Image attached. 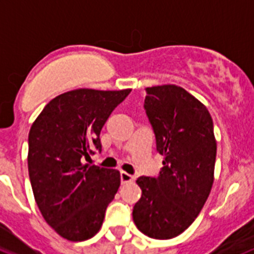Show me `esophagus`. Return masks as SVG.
<instances>
[{"instance_id": "1", "label": "esophagus", "mask_w": 254, "mask_h": 254, "mask_svg": "<svg viewBox=\"0 0 254 254\" xmlns=\"http://www.w3.org/2000/svg\"><path fill=\"white\" fill-rule=\"evenodd\" d=\"M133 180H135V178L132 177V175H129L128 173H125V171L121 173V182H122V184L131 183V182H133Z\"/></svg>"}]
</instances>
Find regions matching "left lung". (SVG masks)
<instances>
[{
    "label": "left lung",
    "instance_id": "8db88e82",
    "mask_svg": "<svg viewBox=\"0 0 254 254\" xmlns=\"http://www.w3.org/2000/svg\"><path fill=\"white\" fill-rule=\"evenodd\" d=\"M146 115L163 167L157 178L140 177L141 197L132 218L144 235L166 240L190 227L214 182L217 141L206 106L174 84L146 88Z\"/></svg>",
    "mask_w": 254,
    "mask_h": 254
}]
</instances>
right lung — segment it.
<instances>
[{
    "label": "right lung",
    "mask_w": 254,
    "mask_h": 254,
    "mask_svg": "<svg viewBox=\"0 0 254 254\" xmlns=\"http://www.w3.org/2000/svg\"><path fill=\"white\" fill-rule=\"evenodd\" d=\"M131 89L80 88L53 98L31 126L28 174L44 219L62 238L84 242L100 231L121 186L118 170L89 166L100 132Z\"/></svg>",
    "instance_id": "obj_1"
}]
</instances>
